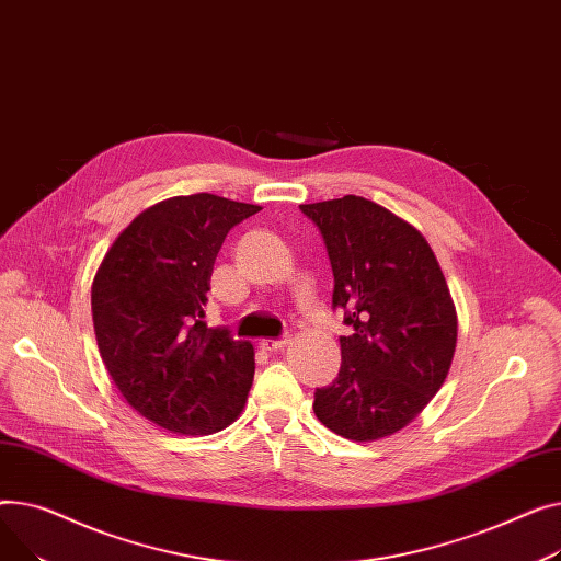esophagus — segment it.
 Wrapping results in <instances>:
<instances>
[{"label":"esophagus","instance_id":"esophagus-1","mask_svg":"<svg viewBox=\"0 0 561 561\" xmlns=\"http://www.w3.org/2000/svg\"><path fill=\"white\" fill-rule=\"evenodd\" d=\"M287 344H289V340L283 337V340H262L257 346L265 353H276V351H283Z\"/></svg>","mask_w":561,"mask_h":561}]
</instances>
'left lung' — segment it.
Listing matches in <instances>:
<instances>
[{"label": "left lung", "instance_id": "obj_1", "mask_svg": "<svg viewBox=\"0 0 561 561\" xmlns=\"http://www.w3.org/2000/svg\"><path fill=\"white\" fill-rule=\"evenodd\" d=\"M299 208L331 260L333 310L353 328L340 337L337 378L314 391V414L353 442L393 435L433 401L453 362L457 314L439 262L414 226L362 196Z\"/></svg>", "mask_w": 561, "mask_h": 561}]
</instances>
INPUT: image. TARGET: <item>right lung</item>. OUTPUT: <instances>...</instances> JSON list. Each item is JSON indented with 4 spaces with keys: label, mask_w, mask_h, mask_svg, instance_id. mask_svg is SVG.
Instances as JSON below:
<instances>
[{
    "label": "right lung",
    "mask_w": 561,
    "mask_h": 561,
    "mask_svg": "<svg viewBox=\"0 0 561 561\" xmlns=\"http://www.w3.org/2000/svg\"><path fill=\"white\" fill-rule=\"evenodd\" d=\"M257 210L208 192L160 202L122 230L94 276L99 353L126 403L164 431L210 435L247 403L253 346L208 328L204 308L228 230Z\"/></svg>",
    "instance_id": "add662e5"
}]
</instances>
